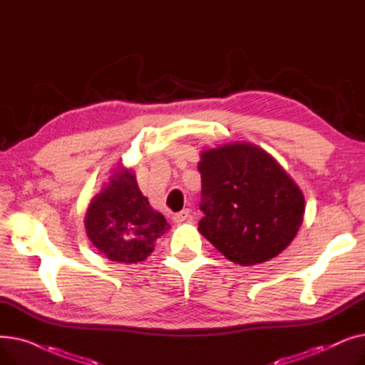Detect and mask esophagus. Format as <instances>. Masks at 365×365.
<instances>
[{
    "instance_id": "1",
    "label": "esophagus",
    "mask_w": 365,
    "mask_h": 365,
    "mask_svg": "<svg viewBox=\"0 0 365 365\" xmlns=\"http://www.w3.org/2000/svg\"><path fill=\"white\" fill-rule=\"evenodd\" d=\"M189 215H190V210L185 208V210H182V212L173 215V222H175V223H182L183 220H186L189 217Z\"/></svg>"
}]
</instances>
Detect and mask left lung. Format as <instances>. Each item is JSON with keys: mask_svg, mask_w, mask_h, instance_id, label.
Listing matches in <instances>:
<instances>
[{"mask_svg": "<svg viewBox=\"0 0 365 365\" xmlns=\"http://www.w3.org/2000/svg\"><path fill=\"white\" fill-rule=\"evenodd\" d=\"M198 231L231 262L253 266L278 256L296 237L304 198L262 148L235 142L201 153Z\"/></svg>", "mask_w": 365, "mask_h": 365, "instance_id": "1", "label": "left lung"}]
</instances>
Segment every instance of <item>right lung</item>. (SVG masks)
<instances>
[{
  "instance_id": "right-lung-1",
  "label": "right lung",
  "mask_w": 365,
  "mask_h": 365,
  "mask_svg": "<svg viewBox=\"0 0 365 365\" xmlns=\"http://www.w3.org/2000/svg\"><path fill=\"white\" fill-rule=\"evenodd\" d=\"M86 229L93 245L105 257L128 264L145 260L170 225L149 205L134 171L118 168L101 194L91 200Z\"/></svg>"
}]
</instances>
